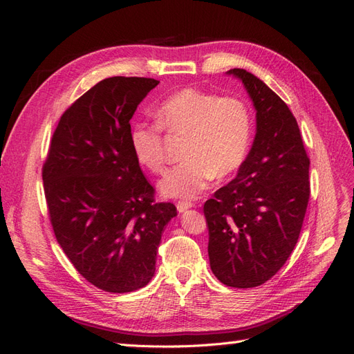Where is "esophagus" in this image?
I'll return each instance as SVG.
<instances>
[{
	"label": "esophagus",
	"mask_w": 354,
	"mask_h": 354,
	"mask_svg": "<svg viewBox=\"0 0 354 354\" xmlns=\"http://www.w3.org/2000/svg\"><path fill=\"white\" fill-rule=\"evenodd\" d=\"M192 207H194V203L192 202H178L177 203V209H178V212H185V211H187V209H190Z\"/></svg>",
	"instance_id": "esophagus-1"
}]
</instances>
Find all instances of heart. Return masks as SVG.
I'll return each mask as SVG.
<instances>
[{
	"label": "heart",
	"mask_w": 354,
	"mask_h": 354,
	"mask_svg": "<svg viewBox=\"0 0 354 354\" xmlns=\"http://www.w3.org/2000/svg\"><path fill=\"white\" fill-rule=\"evenodd\" d=\"M159 124L137 122L130 131L136 160L152 173L165 165L162 127L174 136L187 137L181 164L159 181L165 198L196 199L217 176L236 173L248 155L252 118L238 97H218L196 88L171 94L156 109Z\"/></svg>",
	"instance_id": "heart-1"
}]
</instances>
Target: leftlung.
<instances>
[{"label":"left lung","mask_w":354,"mask_h":354,"mask_svg":"<svg viewBox=\"0 0 354 354\" xmlns=\"http://www.w3.org/2000/svg\"><path fill=\"white\" fill-rule=\"evenodd\" d=\"M239 80L255 109V137L238 176L203 205L212 273L232 288L269 281L294 251L303 227L310 181L297 120L286 103L245 69Z\"/></svg>","instance_id":"obj_1"}]
</instances>
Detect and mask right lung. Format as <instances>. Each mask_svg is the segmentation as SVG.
I'll list each match as a JSON object with an SVG mask.
<instances>
[{"label": "right lung", "mask_w": 354, "mask_h": 354, "mask_svg": "<svg viewBox=\"0 0 354 354\" xmlns=\"http://www.w3.org/2000/svg\"><path fill=\"white\" fill-rule=\"evenodd\" d=\"M159 81L106 78L62 115L42 181L56 239L75 269L106 292L146 286L177 209L153 202L130 146V120Z\"/></svg>", "instance_id": "add662e5"}]
</instances>
